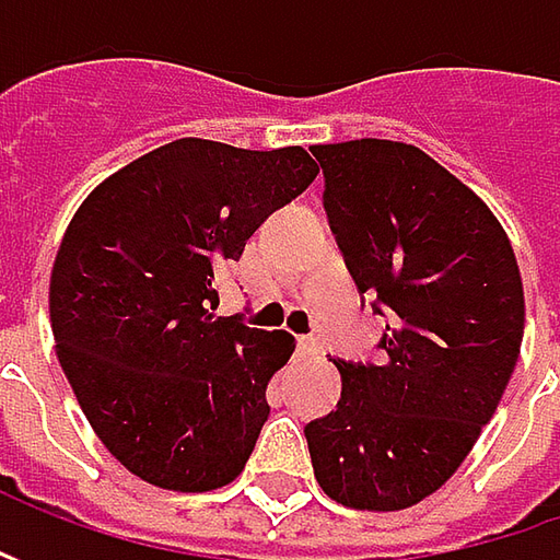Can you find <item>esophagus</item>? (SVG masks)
<instances>
[{"mask_svg":"<svg viewBox=\"0 0 560 560\" xmlns=\"http://www.w3.org/2000/svg\"><path fill=\"white\" fill-rule=\"evenodd\" d=\"M299 352L302 355H317L320 352V342L314 336H299Z\"/></svg>","mask_w":560,"mask_h":560,"instance_id":"esophagus-1","label":"esophagus"}]
</instances>
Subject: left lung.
<instances>
[{"label":"left lung","instance_id":"1","mask_svg":"<svg viewBox=\"0 0 560 560\" xmlns=\"http://www.w3.org/2000/svg\"><path fill=\"white\" fill-rule=\"evenodd\" d=\"M361 302L386 317L374 361L334 364L342 398L305 427L314 477L346 508L436 492L495 415L524 339V283L502 224L418 145H312Z\"/></svg>","mask_w":560,"mask_h":560}]
</instances>
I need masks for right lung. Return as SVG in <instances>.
Segmentation results:
<instances>
[{
    "label": "right lung",
    "instance_id": "obj_1",
    "mask_svg": "<svg viewBox=\"0 0 560 560\" xmlns=\"http://www.w3.org/2000/svg\"><path fill=\"white\" fill-rule=\"evenodd\" d=\"M314 177L302 145L189 137L120 167L74 214L49 283L55 352L102 445L145 483L208 492L246 467L295 339L214 317L211 283Z\"/></svg>",
    "mask_w": 560,
    "mask_h": 560
}]
</instances>
